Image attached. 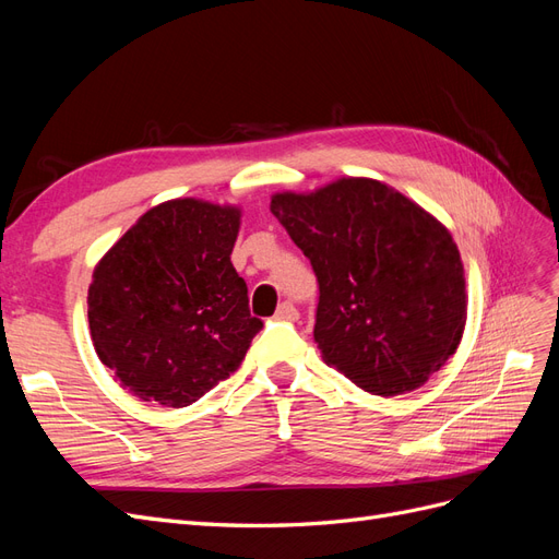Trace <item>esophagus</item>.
<instances>
[{
  "mask_svg": "<svg viewBox=\"0 0 559 559\" xmlns=\"http://www.w3.org/2000/svg\"><path fill=\"white\" fill-rule=\"evenodd\" d=\"M275 319L280 321H296L298 319V310L294 308V302H282L275 312Z\"/></svg>",
  "mask_w": 559,
  "mask_h": 559,
  "instance_id": "obj_1",
  "label": "esophagus"
}]
</instances>
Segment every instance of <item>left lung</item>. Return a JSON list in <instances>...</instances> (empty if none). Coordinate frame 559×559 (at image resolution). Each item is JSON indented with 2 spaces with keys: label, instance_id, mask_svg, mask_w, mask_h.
Segmentation results:
<instances>
[{
  "label": "left lung",
  "instance_id": "1",
  "mask_svg": "<svg viewBox=\"0 0 559 559\" xmlns=\"http://www.w3.org/2000/svg\"><path fill=\"white\" fill-rule=\"evenodd\" d=\"M270 212L312 263L326 366L386 399L415 392L460 347V249L417 202L378 179L341 177L310 193H275Z\"/></svg>",
  "mask_w": 559,
  "mask_h": 559
}]
</instances>
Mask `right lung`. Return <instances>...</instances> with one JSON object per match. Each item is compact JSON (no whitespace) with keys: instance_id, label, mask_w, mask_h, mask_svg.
<instances>
[{"instance_id":"1","label":"right lung","mask_w":559,"mask_h":559,"mask_svg":"<svg viewBox=\"0 0 559 559\" xmlns=\"http://www.w3.org/2000/svg\"><path fill=\"white\" fill-rule=\"evenodd\" d=\"M242 210L198 198L160 202L93 270V347L128 392L183 408L238 370L263 329L230 263Z\"/></svg>"}]
</instances>
